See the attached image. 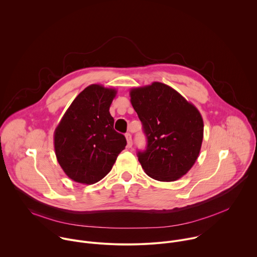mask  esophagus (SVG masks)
I'll return each instance as SVG.
<instances>
[{
    "instance_id": "34e87169",
    "label": "esophagus",
    "mask_w": 257,
    "mask_h": 257,
    "mask_svg": "<svg viewBox=\"0 0 257 257\" xmlns=\"http://www.w3.org/2000/svg\"><path fill=\"white\" fill-rule=\"evenodd\" d=\"M125 139H126V142H127V147H128V148H132V146H133L132 135H131L130 133H126V134H125Z\"/></svg>"
}]
</instances>
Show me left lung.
<instances>
[{
    "instance_id": "8db88e82",
    "label": "left lung",
    "mask_w": 257,
    "mask_h": 257,
    "mask_svg": "<svg viewBox=\"0 0 257 257\" xmlns=\"http://www.w3.org/2000/svg\"><path fill=\"white\" fill-rule=\"evenodd\" d=\"M131 102L147 139L146 150L137 154L145 172L161 182L183 177L202 145L204 124L199 110L161 82L132 89Z\"/></svg>"
}]
</instances>
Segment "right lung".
<instances>
[{
  "instance_id": "right-lung-1",
  "label": "right lung",
  "mask_w": 257,
  "mask_h": 257,
  "mask_svg": "<svg viewBox=\"0 0 257 257\" xmlns=\"http://www.w3.org/2000/svg\"><path fill=\"white\" fill-rule=\"evenodd\" d=\"M116 91L87 86L72 101L54 133L57 161L73 181L93 184L111 170L126 140L113 128L109 106Z\"/></svg>"
}]
</instances>
